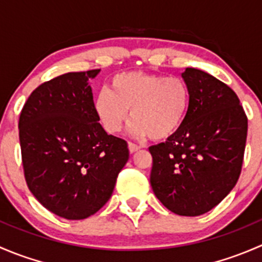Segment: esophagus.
Here are the masks:
<instances>
[{"label": "esophagus", "instance_id": "1", "mask_svg": "<svg viewBox=\"0 0 262 262\" xmlns=\"http://www.w3.org/2000/svg\"><path fill=\"white\" fill-rule=\"evenodd\" d=\"M128 148H129V152L130 153H134V152H137V150L141 149V147L137 146V144H134V143H132V142H129L128 143Z\"/></svg>", "mask_w": 262, "mask_h": 262}]
</instances>
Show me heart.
<instances>
[{
    "instance_id": "b5f03b06",
    "label": "heart",
    "mask_w": 262,
    "mask_h": 262,
    "mask_svg": "<svg viewBox=\"0 0 262 262\" xmlns=\"http://www.w3.org/2000/svg\"><path fill=\"white\" fill-rule=\"evenodd\" d=\"M189 105V89L181 78L123 72L112 78L109 89L99 91L94 110L109 134L123 129L130 110L132 136L136 138L149 136L155 141H162L180 129Z\"/></svg>"
}]
</instances>
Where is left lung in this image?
Returning <instances> with one entry per match:
<instances>
[{"label":"left lung","instance_id":"obj_1","mask_svg":"<svg viewBox=\"0 0 262 262\" xmlns=\"http://www.w3.org/2000/svg\"><path fill=\"white\" fill-rule=\"evenodd\" d=\"M181 76L189 110L172 137L149 147L150 186L168 210L196 216L218 205L238 180L247 116L236 92L212 75L186 68Z\"/></svg>","mask_w":262,"mask_h":262}]
</instances>
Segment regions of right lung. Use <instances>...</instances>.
<instances>
[{
    "label": "right lung",
    "instance_id": "add662e5",
    "mask_svg": "<svg viewBox=\"0 0 262 262\" xmlns=\"http://www.w3.org/2000/svg\"><path fill=\"white\" fill-rule=\"evenodd\" d=\"M99 72H70L44 82L18 119L29 190L49 212L70 221L106 204L129 158L126 142L109 136L95 114L89 81Z\"/></svg>",
    "mask_w": 262,
    "mask_h": 262
}]
</instances>
